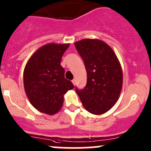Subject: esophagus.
I'll use <instances>...</instances> for the list:
<instances>
[{"mask_svg": "<svg viewBox=\"0 0 151 151\" xmlns=\"http://www.w3.org/2000/svg\"><path fill=\"white\" fill-rule=\"evenodd\" d=\"M72 83H73L74 86L76 85V80H75V79H73V80L72 81Z\"/></svg>", "mask_w": 151, "mask_h": 151, "instance_id": "esophagus-1", "label": "esophagus"}]
</instances>
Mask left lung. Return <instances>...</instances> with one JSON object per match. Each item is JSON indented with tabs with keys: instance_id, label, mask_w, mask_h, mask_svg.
I'll list each match as a JSON object with an SVG mask.
<instances>
[{
	"instance_id": "obj_1",
	"label": "left lung",
	"mask_w": 151,
	"mask_h": 151,
	"mask_svg": "<svg viewBox=\"0 0 151 151\" xmlns=\"http://www.w3.org/2000/svg\"><path fill=\"white\" fill-rule=\"evenodd\" d=\"M76 50L83 60L87 83L76 88L84 108L93 114H104L114 106L120 95L123 75L120 63L113 50L97 39L76 42Z\"/></svg>"
}]
</instances>
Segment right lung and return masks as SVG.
Instances as JSON below:
<instances>
[{"instance_id": "right-lung-1", "label": "right lung", "mask_w": 151, "mask_h": 151, "mask_svg": "<svg viewBox=\"0 0 151 151\" xmlns=\"http://www.w3.org/2000/svg\"><path fill=\"white\" fill-rule=\"evenodd\" d=\"M70 44L50 43L31 56L24 70V86L30 103L40 112L56 114L63 106L64 95L74 88L65 78L62 57Z\"/></svg>"}]
</instances>
